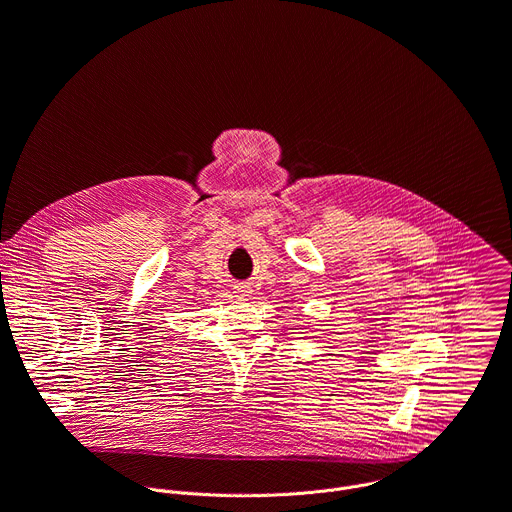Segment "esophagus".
<instances>
[{
    "instance_id": "esophagus-1",
    "label": "esophagus",
    "mask_w": 512,
    "mask_h": 512,
    "mask_svg": "<svg viewBox=\"0 0 512 512\" xmlns=\"http://www.w3.org/2000/svg\"><path fill=\"white\" fill-rule=\"evenodd\" d=\"M235 289L241 298H247L251 294V285H247V283H239V285H235Z\"/></svg>"
}]
</instances>
